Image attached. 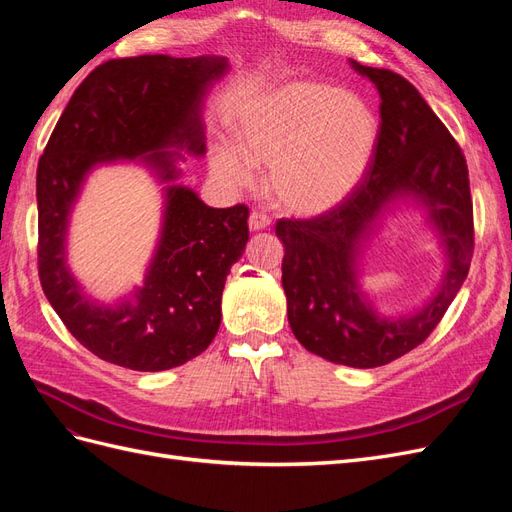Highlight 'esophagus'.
Here are the masks:
<instances>
[{"label":"esophagus","instance_id":"esophagus-1","mask_svg":"<svg viewBox=\"0 0 512 512\" xmlns=\"http://www.w3.org/2000/svg\"><path fill=\"white\" fill-rule=\"evenodd\" d=\"M250 228L252 230H262V228H269L271 226V218L267 213H262V211H252L250 213Z\"/></svg>","mask_w":512,"mask_h":512}]
</instances>
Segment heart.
Returning <instances> with one entry per match:
<instances>
[{"mask_svg": "<svg viewBox=\"0 0 512 512\" xmlns=\"http://www.w3.org/2000/svg\"><path fill=\"white\" fill-rule=\"evenodd\" d=\"M239 146L215 145L211 168L243 188L254 164L269 166V190L297 213L329 211L354 190L378 143V119L344 89L299 81L267 91L239 119Z\"/></svg>", "mask_w": 512, "mask_h": 512, "instance_id": "b5f03b06", "label": "heart"}]
</instances>
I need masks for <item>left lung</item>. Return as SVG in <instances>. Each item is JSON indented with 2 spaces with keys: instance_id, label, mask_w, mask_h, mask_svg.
Instances as JSON below:
<instances>
[{
  "instance_id": "obj_1",
  "label": "left lung",
  "mask_w": 512,
  "mask_h": 512,
  "mask_svg": "<svg viewBox=\"0 0 512 512\" xmlns=\"http://www.w3.org/2000/svg\"><path fill=\"white\" fill-rule=\"evenodd\" d=\"M380 91V130L356 188L316 218L277 220L288 322L301 346L331 363L380 367L423 344L466 282L474 254L468 164L438 115L404 76L352 61ZM412 195L430 209L449 267L439 294L412 317H378L355 284L360 241L381 209Z\"/></svg>"
}]
</instances>
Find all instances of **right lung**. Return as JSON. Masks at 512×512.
<instances>
[{"label":"right lung","instance_id":"1","mask_svg":"<svg viewBox=\"0 0 512 512\" xmlns=\"http://www.w3.org/2000/svg\"><path fill=\"white\" fill-rule=\"evenodd\" d=\"M226 72L222 57L141 55L104 61L76 87L38 162V275L46 299L79 344L102 361L164 371L209 348L222 320V290L250 239V209L207 207L168 185L160 245L132 301L102 307L66 267L68 215L85 175L102 162L143 158L173 181L170 147L205 153L200 104Z\"/></svg>","mask_w":512,"mask_h":512}]
</instances>
